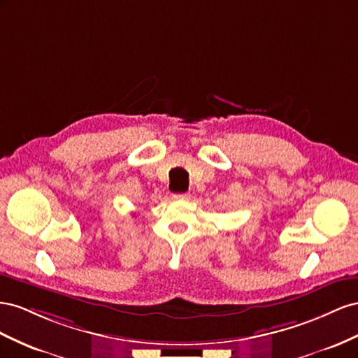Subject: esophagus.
I'll use <instances>...</instances> for the list:
<instances>
[{"instance_id":"esophagus-1","label":"esophagus","mask_w":358,"mask_h":358,"mask_svg":"<svg viewBox=\"0 0 358 358\" xmlns=\"http://www.w3.org/2000/svg\"><path fill=\"white\" fill-rule=\"evenodd\" d=\"M173 199H180V201L190 199V193H177V195H173Z\"/></svg>"}]
</instances>
